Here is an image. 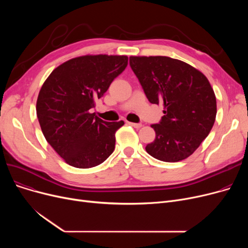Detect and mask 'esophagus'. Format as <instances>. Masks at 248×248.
<instances>
[{
    "label": "esophagus",
    "mask_w": 248,
    "mask_h": 248,
    "mask_svg": "<svg viewBox=\"0 0 248 248\" xmlns=\"http://www.w3.org/2000/svg\"><path fill=\"white\" fill-rule=\"evenodd\" d=\"M127 124L132 125V126H134V127H136V128H140V127H141V124H136V123H131V122H127Z\"/></svg>",
    "instance_id": "esophagus-1"
}]
</instances>
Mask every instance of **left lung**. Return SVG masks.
Returning a JSON list of instances; mask_svg holds the SVG:
<instances>
[{
	"instance_id": "8db88e82",
	"label": "left lung",
	"mask_w": 248,
	"mask_h": 248,
	"mask_svg": "<svg viewBox=\"0 0 248 248\" xmlns=\"http://www.w3.org/2000/svg\"><path fill=\"white\" fill-rule=\"evenodd\" d=\"M129 65L151 103L163 104L155 139L146 151L155 159H187L209 135L217 106L207 77L190 64L167 56H131Z\"/></svg>"
}]
</instances>
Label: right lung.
Returning a JSON list of instances; mask_svg holds the SVG:
<instances>
[{"instance_id": "obj_1", "label": "right lung", "mask_w": 248, "mask_h": 248, "mask_svg": "<svg viewBox=\"0 0 248 248\" xmlns=\"http://www.w3.org/2000/svg\"><path fill=\"white\" fill-rule=\"evenodd\" d=\"M125 55H84L56 67L43 83L36 103L42 133L68 165L88 169L106 161L124 121L104 122L90 112L114 78L127 66Z\"/></svg>"}]
</instances>
